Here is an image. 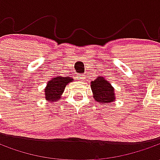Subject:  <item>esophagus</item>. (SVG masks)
I'll return each mask as SVG.
<instances>
[{"label":"esophagus","instance_id":"34e87169","mask_svg":"<svg viewBox=\"0 0 160 160\" xmlns=\"http://www.w3.org/2000/svg\"><path fill=\"white\" fill-rule=\"evenodd\" d=\"M77 78L80 79V80H84V79H85V76H84V74H78V75H77Z\"/></svg>","mask_w":160,"mask_h":160}]
</instances>
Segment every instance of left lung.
Masks as SVG:
<instances>
[{"instance_id":"obj_1","label":"left lung","mask_w":160,"mask_h":160,"mask_svg":"<svg viewBox=\"0 0 160 160\" xmlns=\"http://www.w3.org/2000/svg\"><path fill=\"white\" fill-rule=\"evenodd\" d=\"M91 88L93 92V98L98 103H111L116 99L114 88L111 84L104 79V77L98 76L91 82Z\"/></svg>"}]
</instances>
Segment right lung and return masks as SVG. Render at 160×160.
Here are the masks:
<instances>
[{
	"mask_svg": "<svg viewBox=\"0 0 160 160\" xmlns=\"http://www.w3.org/2000/svg\"><path fill=\"white\" fill-rule=\"evenodd\" d=\"M73 79L70 77L62 76H57L49 80L44 89L46 99L50 102L60 99L66 86Z\"/></svg>",
	"mask_w": 160,
	"mask_h": 160,
	"instance_id": "add662e5",
	"label": "right lung"
}]
</instances>
